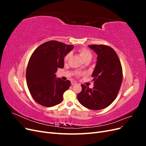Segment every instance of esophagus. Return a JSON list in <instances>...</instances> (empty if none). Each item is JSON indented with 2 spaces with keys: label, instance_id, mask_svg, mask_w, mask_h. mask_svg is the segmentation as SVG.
Returning <instances> with one entry per match:
<instances>
[{
  "label": "esophagus",
  "instance_id": "34e87169",
  "mask_svg": "<svg viewBox=\"0 0 146 146\" xmlns=\"http://www.w3.org/2000/svg\"><path fill=\"white\" fill-rule=\"evenodd\" d=\"M77 82H75V81H72L71 82V85L73 86V85H77Z\"/></svg>",
  "mask_w": 146,
  "mask_h": 146
}]
</instances>
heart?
Returning <instances> with one entry per match:
<instances>
[{
  "label": "heart",
  "mask_w": 146,
  "mask_h": 146,
  "mask_svg": "<svg viewBox=\"0 0 146 146\" xmlns=\"http://www.w3.org/2000/svg\"><path fill=\"white\" fill-rule=\"evenodd\" d=\"M78 52L80 53V56H82V58L83 59V60H85L87 58H92V53L87 49L85 47H82V48H80L78 49ZM70 53H68V54H66L64 57V61L65 62L68 61L70 58ZM81 72H77L76 73V75L77 76H80L81 75Z\"/></svg>",
  "instance_id": "1"
}]
</instances>
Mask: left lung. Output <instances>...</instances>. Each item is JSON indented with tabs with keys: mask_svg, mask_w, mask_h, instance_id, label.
<instances>
[{
	"mask_svg": "<svg viewBox=\"0 0 146 146\" xmlns=\"http://www.w3.org/2000/svg\"><path fill=\"white\" fill-rule=\"evenodd\" d=\"M98 55L92 74L94 88L82 85L78 100L84 107L92 110L104 109L116 98L122 84V69L119 57L113 48L106 45L88 46Z\"/></svg>",
	"mask_w": 146,
	"mask_h": 146,
	"instance_id": "left-lung-1",
	"label": "left lung"
}]
</instances>
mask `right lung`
I'll list each match as a JSON object with an SVG mask.
<instances>
[{"label":"right lung","instance_id":"obj_1","mask_svg":"<svg viewBox=\"0 0 146 146\" xmlns=\"http://www.w3.org/2000/svg\"><path fill=\"white\" fill-rule=\"evenodd\" d=\"M73 48L72 45L52 40L42 44L31 55L26 80L31 96L38 104L50 107L63 101L70 82L56 78L55 74L58 68H64V57Z\"/></svg>","mask_w":146,"mask_h":146}]
</instances>
